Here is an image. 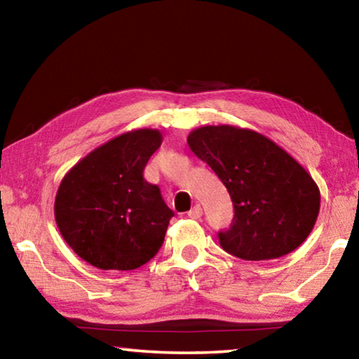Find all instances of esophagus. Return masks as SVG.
<instances>
[{
  "label": "esophagus",
  "mask_w": 359,
  "mask_h": 359,
  "mask_svg": "<svg viewBox=\"0 0 359 359\" xmlns=\"http://www.w3.org/2000/svg\"><path fill=\"white\" fill-rule=\"evenodd\" d=\"M201 215H203V209H201V205H199V204L194 205V208L190 212H188V217H190V218H199Z\"/></svg>",
  "instance_id": "1"
}]
</instances>
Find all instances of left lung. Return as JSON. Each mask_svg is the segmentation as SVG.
Instances as JSON below:
<instances>
[{
    "label": "left lung",
    "mask_w": 359,
    "mask_h": 359,
    "mask_svg": "<svg viewBox=\"0 0 359 359\" xmlns=\"http://www.w3.org/2000/svg\"><path fill=\"white\" fill-rule=\"evenodd\" d=\"M188 145L223 182L234 205L224 252L248 261L280 258L313 229L320 190L293 156L257 131L231 125L201 126Z\"/></svg>",
    "instance_id": "8db88e82"
}]
</instances>
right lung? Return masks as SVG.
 <instances>
[{
  "label": "right lung",
  "mask_w": 359,
  "mask_h": 359,
  "mask_svg": "<svg viewBox=\"0 0 359 359\" xmlns=\"http://www.w3.org/2000/svg\"><path fill=\"white\" fill-rule=\"evenodd\" d=\"M160 145L158 130L125 133L90 151L58 187L60 233L98 269H137L163 245L174 212L142 174Z\"/></svg>",
  "instance_id": "right-lung-1"
}]
</instances>
